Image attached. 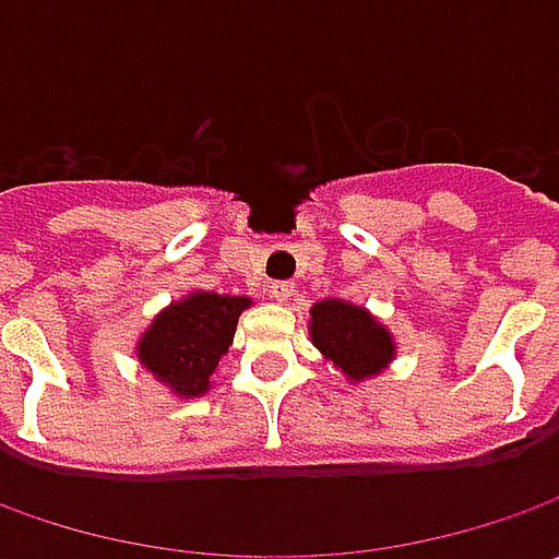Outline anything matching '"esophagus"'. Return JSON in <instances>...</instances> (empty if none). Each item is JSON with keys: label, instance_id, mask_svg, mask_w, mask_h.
<instances>
[{"label": "esophagus", "instance_id": "obj_1", "mask_svg": "<svg viewBox=\"0 0 559 559\" xmlns=\"http://www.w3.org/2000/svg\"><path fill=\"white\" fill-rule=\"evenodd\" d=\"M267 295L273 298V301H289L292 295H295V283H270L267 286Z\"/></svg>", "mask_w": 559, "mask_h": 559}]
</instances>
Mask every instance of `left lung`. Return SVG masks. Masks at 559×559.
Returning <instances> with one entry per match:
<instances>
[{"instance_id":"left-lung-1","label":"left lung","mask_w":559,"mask_h":559,"mask_svg":"<svg viewBox=\"0 0 559 559\" xmlns=\"http://www.w3.org/2000/svg\"><path fill=\"white\" fill-rule=\"evenodd\" d=\"M308 330L313 348L348 379V385L385 373L397 355L395 335L385 330V323H379L367 308L345 298L317 301Z\"/></svg>"}]
</instances>
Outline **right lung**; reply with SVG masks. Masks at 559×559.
I'll return each mask as SVG.
<instances>
[{
    "mask_svg": "<svg viewBox=\"0 0 559 559\" xmlns=\"http://www.w3.org/2000/svg\"><path fill=\"white\" fill-rule=\"evenodd\" d=\"M246 308H251L246 295L189 292L155 313L136 338V357L170 395L186 401L207 395Z\"/></svg>",
    "mask_w": 559,
    "mask_h": 559,
    "instance_id": "obj_1",
    "label": "right lung"
}]
</instances>
